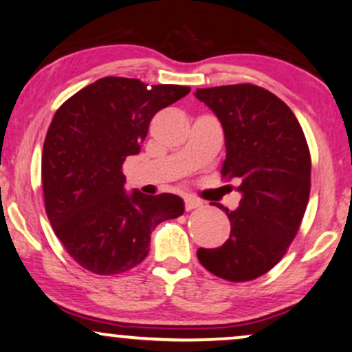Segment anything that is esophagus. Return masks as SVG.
<instances>
[{"instance_id":"1","label":"esophagus","mask_w":352,"mask_h":352,"mask_svg":"<svg viewBox=\"0 0 352 352\" xmlns=\"http://www.w3.org/2000/svg\"><path fill=\"white\" fill-rule=\"evenodd\" d=\"M203 203L199 201V199H195L191 197H186L185 198V209L186 211H191V209H197V208H201Z\"/></svg>"}]
</instances>
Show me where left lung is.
Segmentation results:
<instances>
[{
    "mask_svg": "<svg viewBox=\"0 0 352 352\" xmlns=\"http://www.w3.org/2000/svg\"><path fill=\"white\" fill-rule=\"evenodd\" d=\"M195 97L219 118L226 138L222 177L239 182V208L229 211V239L199 248L209 273L232 283L252 281L287 252L310 195V153L292 110L263 87L232 84L197 89Z\"/></svg>",
    "mask_w": 352,
    "mask_h": 352,
    "instance_id": "left-lung-1",
    "label": "left lung"
}]
</instances>
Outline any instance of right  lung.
Masks as SVG:
<instances>
[{
	"label": "right lung",
	"instance_id": "add662e5",
	"mask_svg": "<svg viewBox=\"0 0 352 352\" xmlns=\"http://www.w3.org/2000/svg\"><path fill=\"white\" fill-rule=\"evenodd\" d=\"M188 92L109 76L56 110L43 143V199L56 237L82 268L102 276L135 268L155 226L184 214L177 195L126 193L122 167L140 154L154 115Z\"/></svg>",
	"mask_w": 352,
	"mask_h": 352
}]
</instances>
